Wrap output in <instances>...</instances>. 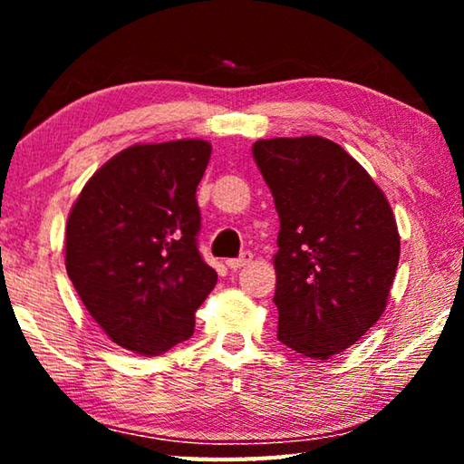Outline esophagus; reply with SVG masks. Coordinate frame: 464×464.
I'll return each mask as SVG.
<instances>
[{"instance_id": "34e87169", "label": "esophagus", "mask_w": 464, "mask_h": 464, "mask_svg": "<svg viewBox=\"0 0 464 464\" xmlns=\"http://www.w3.org/2000/svg\"><path fill=\"white\" fill-rule=\"evenodd\" d=\"M251 257L254 256H251L249 251H243L239 257H231V260H227V266H229L231 270H239V268H243V266H247L251 262Z\"/></svg>"}]
</instances>
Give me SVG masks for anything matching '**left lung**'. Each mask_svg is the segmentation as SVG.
<instances>
[{"instance_id": "left-lung-1", "label": "left lung", "mask_w": 464, "mask_h": 464, "mask_svg": "<svg viewBox=\"0 0 464 464\" xmlns=\"http://www.w3.org/2000/svg\"><path fill=\"white\" fill-rule=\"evenodd\" d=\"M251 153L280 218L278 340L327 360L387 307L401 249L395 217L366 169L334 140L264 139Z\"/></svg>"}]
</instances>
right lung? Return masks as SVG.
<instances>
[{
	"mask_svg": "<svg viewBox=\"0 0 464 464\" xmlns=\"http://www.w3.org/2000/svg\"><path fill=\"white\" fill-rule=\"evenodd\" d=\"M208 160L200 139L132 145L90 178L69 213V278L110 340L135 354L188 340L217 285L198 251L196 188Z\"/></svg>",
	"mask_w": 464,
	"mask_h": 464,
	"instance_id": "1",
	"label": "right lung"
}]
</instances>
